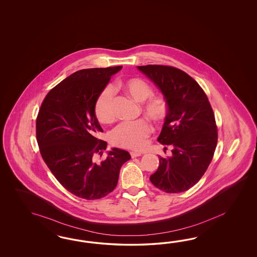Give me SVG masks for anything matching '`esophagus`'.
Segmentation results:
<instances>
[{
	"label": "esophagus",
	"mask_w": 257,
	"mask_h": 257,
	"mask_svg": "<svg viewBox=\"0 0 257 257\" xmlns=\"http://www.w3.org/2000/svg\"><path fill=\"white\" fill-rule=\"evenodd\" d=\"M130 155L132 156V158H135V157H138V156H141V154H140V153H137V152H131V153H130Z\"/></svg>",
	"instance_id": "obj_1"
}]
</instances>
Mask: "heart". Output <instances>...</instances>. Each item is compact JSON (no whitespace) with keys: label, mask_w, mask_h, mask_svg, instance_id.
I'll use <instances>...</instances> for the list:
<instances>
[{"label":"heart","mask_w":257,"mask_h":257,"mask_svg":"<svg viewBox=\"0 0 257 257\" xmlns=\"http://www.w3.org/2000/svg\"><path fill=\"white\" fill-rule=\"evenodd\" d=\"M121 86L126 93L135 101L143 103V113L155 122L164 120L169 113V103L164 96H152L153 89L148 84L139 78L124 81ZM94 112L98 120L106 123L113 119V89L106 86L94 104ZM152 132L151 126L144 119L134 122H122L111 132V142L122 148L140 151L147 144V139Z\"/></svg>","instance_id":"obj_1"}]
</instances>
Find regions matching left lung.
<instances>
[{
  "label": "left lung",
  "instance_id": "left-lung-1",
  "mask_svg": "<svg viewBox=\"0 0 257 257\" xmlns=\"http://www.w3.org/2000/svg\"><path fill=\"white\" fill-rule=\"evenodd\" d=\"M138 69L169 103L157 140L171 145V156H159V167L150 180L167 193L186 191L202 178L217 147L218 129L210 102L199 84L183 70L161 65Z\"/></svg>",
  "mask_w": 257,
  "mask_h": 257
}]
</instances>
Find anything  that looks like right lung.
<instances>
[{
  "mask_svg": "<svg viewBox=\"0 0 257 257\" xmlns=\"http://www.w3.org/2000/svg\"><path fill=\"white\" fill-rule=\"evenodd\" d=\"M121 66L78 70L47 94L37 117L41 156L56 180L70 193L98 200L117 186L120 168L130 154L113 148L101 162L107 143L94 112L96 99Z\"/></svg>",
  "mask_w": 257,
  "mask_h": 257,
  "instance_id": "1",
  "label": "right lung"
}]
</instances>
